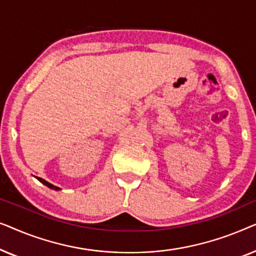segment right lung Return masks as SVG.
<instances>
[{
    "instance_id": "right-lung-1",
    "label": "right lung",
    "mask_w": 256,
    "mask_h": 256,
    "mask_svg": "<svg viewBox=\"0 0 256 256\" xmlns=\"http://www.w3.org/2000/svg\"><path fill=\"white\" fill-rule=\"evenodd\" d=\"M36 177V176H34ZM38 180L42 184H44V185H46L48 188H52V190H56V191H59V190H62L60 188H58V186H56V185H54V184H51V183H48V182H46L45 180H43V178H40V177H36Z\"/></svg>"
}]
</instances>
